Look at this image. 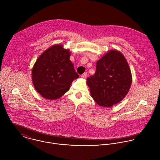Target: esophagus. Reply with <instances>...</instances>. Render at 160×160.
<instances>
[{
  "label": "esophagus",
  "instance_id": "34e87169",
  "mask_svg": "<svg viewBox=\"0 0 160 160\" xmlns=\"http://www.w3.org/2000/svg\"><path fill=\"white\" fill-rule=\"evenodd\" d=\"M81 77H82V78H87V72H85L84 73H83V74L81 75Z\"/></svg>",
  "mask_w": 160,
  "mask_h": 160
}]
</instances>
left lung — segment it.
I'll return each instance as SVG.
<instances>
[{
	"label": "left lung",
	"instance_id": "left-lung-1",
	"mask_svg": "<svg viewBox=\"0 0 160 160\" xmlns=\"http://www.w3.org/2000/svg\"><path fill=\"white\" fill-rule=\"evenodd\" d=\"M87 80L91 95L97 104L110 107L127 95L132 77L123 55L110 50L97 61L95 74Z\"/></svg>",
	"mask_w": 160,
	"mask_h": 160
}]
</instances>
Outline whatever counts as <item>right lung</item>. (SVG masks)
<instances>
[{
	"label": "right lung",
	"mask_w": 160,
	"mask_h": 160,
	"mask_svg": "<svg viewBox=\"0 0 160 160\" xmlns=\"http://www.w3.org/2000/svg\"><path fill=\"white\" fill-rule=\"evenodd\" d=\"M70 53L61 45H55L38 58L32 68V82L42 97L49 100L61 97L79 75L70 60Z\"/></svg>",
	"instance_id": "add662e5"
}]
</instances>
